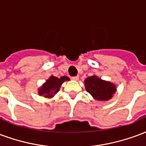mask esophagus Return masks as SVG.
I'll return each instance as SVG.
<instances>
[{
  "instance_id": "1",
  "label": "esophagus",
  "mask_w": 146,
  "mask_h": 146,
  "mask_svg": "<svg viewBox=\"0 0 146 146\" xmlns=\"http://www.w3.org/2000/svg\"><path fill=\"white\" fill-rule=\"evenodd\" d=\"M72 80H75V81H76V80H79V76H73V77H72Z\"/></svg>"
}]
</instances>
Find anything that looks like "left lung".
Listing matches in <instances>:
<instances>
[{
    "instance_id": "obj_1",
    "label": "left lung",
    "mask_w": 146,
    "mask_h": 146,
    "mask_svg": "<svg viewBox=\"0 0 146 146\" xmlns=\"http://www.w3.org/2000/svg\"><path fill=\"white\" fill-rule=\"evenodd\" d=\"M87 91L95 100H108L116 92V86L111 82L103 80L97 76H89L84 80Z\"/></svg>"
}]
</instances>
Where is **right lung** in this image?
Listing matches in <instances>:
<instances>
[{"instance_id": "right-lung-1", "label": "right lung", "mask_w": 146, "mask_h": 146, "mask_svg": "<svg viewBox=\"0 0 146 146\" xmlns=\"http://www.w3.org/2000/svg\"><path fill=\"white\" fill-rule=\"evenodd\" d=\"M67 80H70V78L66 76H61L60 78L51 76L38 89V94L45 98H52L59 91L61 85Z\"/></svg>"}]
</instances>
